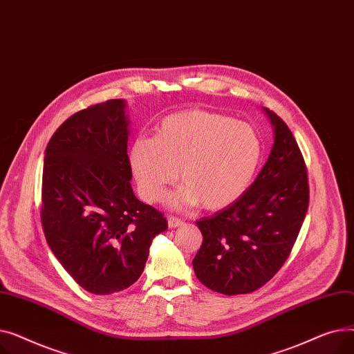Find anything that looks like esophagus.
<instances>
[{
	"mask_svg": "<svg viewBox=\"0 0 354 354\" xmlns=\"http://www.w3.org/2000/svg\"><path fill=\"white\" fill-rule=\"evenodd\" d=\"M167 225H169V228H176V227L183 225V221L176 216H169L167 218Z\"/></svg>",
	"mask_w": 354,
	"mask_h": 354,
	"instance_id": "1",
	"label": "esophagus"
}]
</instances>
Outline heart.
<instances>
[{
	"label": "heart",
	"instance_id": "obj_1",
	"mask_svg": "<svg viewBox=\"0 0 354 354\" xmlns=\"http://www.w3.org/2000/svg\"><path fill=\"white\" fill-rule=\"evenodd\" d=\"M261 159L254 129L227 115L188 110L166 116L155 138L138 136L129 162L142 196L158 202L178 178L185 185L171 196L176 208L201 203L222 209L243 195Z\"/></svg>",
	"mask_w": 354,
	"mask_h": 354
}]
</instances>
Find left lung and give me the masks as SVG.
<instances>
[{
	"label": "left lung",
	"mask_w": 354,
	"mask_h": 354,
	"mask_svg": "<svg viewBox=\"0 0 354 354\" xmlns=\"http://www.w3.org/2000/svg\"><path fill=\"white\" fill-rule=\"evenodd\" d=\"M275 130L271 153L251 187L227 208L196 221L202 245L192 266L212 291L248 294L287 261L307 214V167L286 122L267 110Z\"/></svg>",
	"instance_id": "obj_1"
}]
</instances>
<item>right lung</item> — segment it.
Segmentation results:
<instances>
[{
	"mask_svg": "<svg viewBox=\"0 0 354 354\" xmlns=\"http://www.w3.org/2000/svg\"><path fill=\"white\" fill-rule=\"evenodd\" d=\"M124 103L111 99L70 116L44 156L41 225L47 244L86 291L107 295L142 275L162 212L133 191Z\"/></svg>",
	"mask_w": 354,
	"mask_h": 354,
	"instance_id": "1",
	"label": "right lung"
}]
</instances>
